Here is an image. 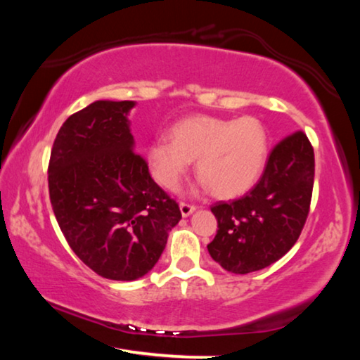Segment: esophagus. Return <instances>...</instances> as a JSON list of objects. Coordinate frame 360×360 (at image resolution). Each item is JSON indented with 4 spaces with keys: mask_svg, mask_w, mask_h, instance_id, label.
Listing matches in <instances>:
<instances>
[{
    "mask_svg": "<svg viewBox=\"0 0 360 360\" xmlns=\"http://www.w3.org/2000/svg\"><path fill=\"white\" fill-rule=\"evenodd\" d=\"M179 210H181L182 217H187V216H191L195 210H197V206L188 205V203H181L179 205Z\"/></svg>",
    "mask_w": 360,
    "mask_h": 360,
    "instance_id": "34e87169",
    "label": "esophagus"
}]
</instances>
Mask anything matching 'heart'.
<instances>
[{
  "label": "heart",
  "instance_id": "b5f03b06",
  "mask_svg": "<svg viewBox=\"0 0 360 360\" xmlns=\"http://www.w3.org/2000/svg\"><path fill=\"white\" fill-rule=\"evenodd\" d=\"M169 133L172 139L158 138L148 148L152 174L169 191L179 187L195 158L202 184L222 198L246 193L264 172L268 133L259 119L192 115Z\"/></svg>",
  "mask_w": 360,
  "mask_h": 360
}]
</instances>
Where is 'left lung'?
<instances>
[{
	"label": "left lung",
	"mask_w": 360,
	"mask_h": 360,
	"mask_svg": "<svg viewBox=\"0 0 360 360\" xmlns=\"http://www.w3.org/2000/svg\"><path fill=\"white\" fill-rule=\"evenodd\" d=\"M314 184V150L303 131L279 141L245 197L211 206L217 233L208 252L224 270L246 275L275 264L307 222Z\"/></svg>",
	"instance_id": "8db88e82"
}]
</instances>
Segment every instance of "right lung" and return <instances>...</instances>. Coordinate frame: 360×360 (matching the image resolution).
Wrapping results in <instances>:
<instances>
[{"label": "right lung", "instance_id": "obj_1", "mask_svg": "<svg viewBox=\"0 0 360 360\" xmlns=\"http://www.w3.org/2000/svg\"><path fill=\"white\" fill-rule=\"evenodd\" d=\"M135 101L98 100L70 115L49 162V195L75 254L103 278L149 273L181 221L178 203L150 178L127 119Z\"/></svg>", "mask_w": 360, "mask_h": 360}]
</instances>
